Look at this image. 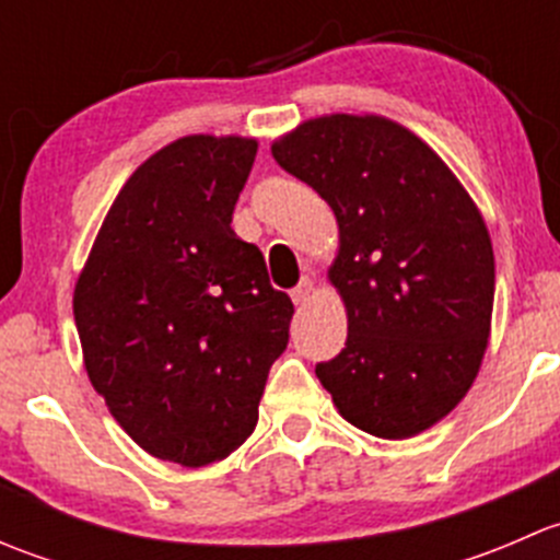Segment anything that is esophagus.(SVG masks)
<instances>
[{"label": "esophagus", "instance_id": "34e87169", "mask_svg": "<svg viewBox=\"0 0 560 560\" xmlns=\"http://www.w3.org/2000/svg\"><path fill=\"white\" fill-rule=\"evenodd\" d=\"M312 290H314V281L308 279V276H303L301 284H298L295 290L290 292V295H292V303H298V306H303V303L308 301V295H312Z\"/></svg>", "mask_w": 560, "mask_h": 560}]
</instances>
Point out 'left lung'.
Listing matches in <instances>:
<instances>
[{"label":"left lung","instance_id":"left-lung-1","mask_svg":"<svg viewBox=\"0 0 560 560\" xmlns=\"http://www.w3.org/2000/svg\"><path fill=\"white\" fill-rule=\"evenodd\" d=\"M270 151L341 235L330 281L349 336L316 363L322 387L371 436L425 431L460 404L488 347L495 262L477 206L417 135L380 116L312 118Z\"/></svg>","mask_w":560,"mask_h":560}]
</instances>
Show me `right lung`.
Returning a JSON list of instances; mask_svg holds the SVG:
<instances>
[{"label": "right lung", "mask_w": 560, "mask_h": 560, "mask_svg": "<svg viewBox=\"0 0 560 560\" xmlns=\"http://www.w3.org/2000/svg\"><path fill=\"white\" fill-rule=\"evenodd\" d=\"M257 140L189 135L138 167L78 276L89 380L154 457L208 466L257 425L295 314L265 257L233 233Z\"/></svg>", "instance_id": "right-lung-1"}]
</instances>
